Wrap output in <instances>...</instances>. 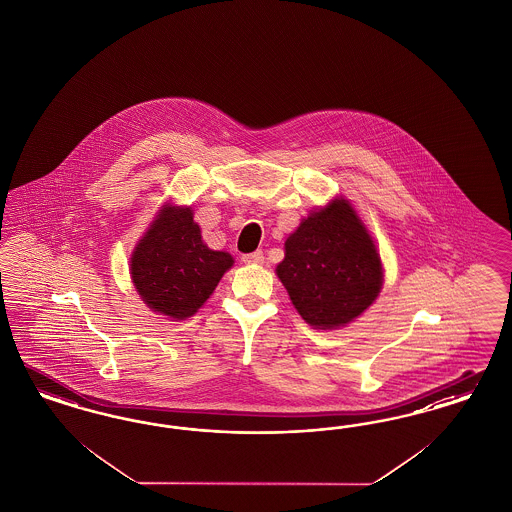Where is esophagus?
Here are the masks:
<instances>
[{
  "mask_svg": "<svg viewBox=\"0 0 512 512\" xmlns=\"http://www.w3.org/2000/svg\"><path fill=\"white\" fill-rule=\"evenodd\" d=\"M242 261L247 265H261L265 261V255H263V251H253V253L242 255Z\"/></svg>",
  "mask_w": 512,
  "mask_h": 512,
  "instance_id": "1",
  "label": "esophagus"
}]
</instances>
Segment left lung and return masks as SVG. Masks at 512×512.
<instances>
[{
  "label": "left lung",
  "mask_w": 512,
  "mask_h": 512,
  "mask_svg": "<svg viewBox=\"0 0 512 512\" xmlns=\"http://www.w3.org/2000/svg\"><path fill=\"white\" fill-rule=\"evenodd\" d=\"M276 272L302 319L318 329L361 316L382 287L380 255L346 200H333L300 223Z\"/></svg>",
  "instance_id": "left-lung-1"
}]
</instances>
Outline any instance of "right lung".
I'll return each mask as SVG.
<instances>
[{"instance_id": "obj_1", "label": "right lung", "mask_w": 512, "mask_h": 512, "mask_svg": "<svg viewBox=\"0 0 512 512\" xmlns=\"http://www.w3.org/2000/svg\"><path fill=\"white\" fill-rule=\"evenodd\" d=\"M230 266L229 253L202 242L189 208H164L136 247L130 274L149 308L185 319L212 295Z\"/></svg>"}]
</instances>
